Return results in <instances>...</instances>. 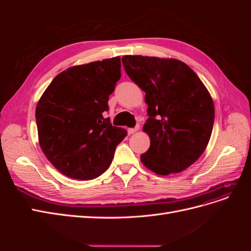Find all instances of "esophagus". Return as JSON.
<instances>
[{"label":"esophagus","instance_id":"esophagus-1","mask_svg":"<svg viewBox=\"0 0 251 251\" xmlns=\"http://www.w3.org/2000/svg\"><path fill=\"white\" fill-rule=\"evenodd\" d=\"M139 130V126H135V127H130V128H127V133L128 134H134V133H136Z\"/></svg>","mask_w":251,"mask_h":251}]
</instances>
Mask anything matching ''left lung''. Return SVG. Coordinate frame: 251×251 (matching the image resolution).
<instances>
[{
	"instance_id": "8db88e82",
	"label": "left lung",
	"mask_w": 251,
	"mask_h": 251,
	"mask_svg": "<svg viewBox=\"0 0 251 251\" xmlns=\"http://www.w3.org/2000/svg\"><path fill=\"white\" fill-rule=\"evenodd\" d=\"M126 74L146 92L151 139L141 162L157 175L187 169L206 149L215 120L207 89L186 64L174 58L126 55Z\"/></svg>"
}]
</instances>
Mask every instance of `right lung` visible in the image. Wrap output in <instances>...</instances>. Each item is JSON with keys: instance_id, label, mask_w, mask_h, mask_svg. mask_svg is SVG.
I'll return each mask as SVG.
<instances>
[{"instance_id": "right-lung-1", "label": "right lung", "mask_w": 251, "mask_h": 251, "mask_svg": "<svg viewBox=\"0 0 251 251\" xmlns=\"http://www.w3.org/2000/svg\"><path fill=\"white\" fill-rule=\"evenodd\" d=\"M120 57L71 67L56 75L37 102L40 146L67 177L91 180L110 166L126 136L102 114L120 79Z\"/></svg>"}]
</instances>
